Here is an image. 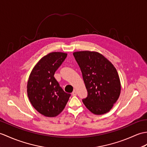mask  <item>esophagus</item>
Returning <instances> with one entry per match:
<instances>
[{"instance_id":"34e87169","label":"esophagus","mask_w":147,"mask_h":147,"mask_svg":"<svg viewBox=\"0 0 147 147\" xmlns=\"http://www.w3.org/2000/svg\"><path fill=\"white\" fill-rule=\"evenodd\" d=\"M72 95H73V96H76V95H77V92L75 91V90H74L73 91V93H72Z\"/></svg>"}]
</instances>
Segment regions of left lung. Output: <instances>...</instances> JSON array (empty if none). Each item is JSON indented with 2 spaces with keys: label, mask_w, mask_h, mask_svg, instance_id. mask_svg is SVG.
Masks as SVG:
<instances>
[{
  "label": "left lung",
  "mask_w": 147,
  "mask_h": 147,
  "mask_svg": "<svg viewBox=\"0 0 147 147\" xmlns=\"http://www.w3.org/2000/svg\"><path fill=\"white\" fill-rule=\"evenodd\" d=\"M73 55L88 91L87 97L83 100L84 105L94 115L107 113L120 94L121 83L117 69L96 51H77Z\"/></svg>",
  "instance_id": "left-lung-1"
}]
</instances>
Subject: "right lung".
<instances>
[{
  "label": "right lung",
  "instance_id": "obj_1",
  "mask_svg": "<svg viewBox=\"0 0 147 147\" xmlns=\"http://www.w3.org/2000/svg\"><path fill=\"white\" fill-rule=\"evenodd\" d=\"M67 54L53 52L40 59L30 73L27 92L32 107L47 117H55L65 108L71 94L59 86L54 75Z\"/></svg>",
  "mask_w": 147,
  "mask_h": 147
}]
</instances>
